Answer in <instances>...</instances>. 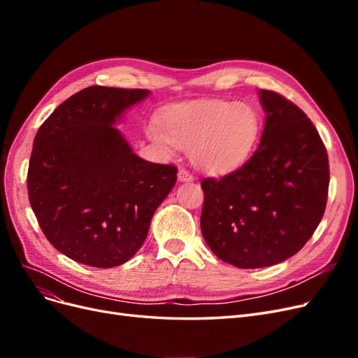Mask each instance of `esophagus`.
I'll use <instances>...</instances> for the list:
<instances>
[{
	"mask_svg": "<svg viewBox=\"0 0 358 358\" xmlns=\"http://www.w3.org/2000/svg\"><path fill=\"white\" fill-rule=\"evenodd\" d=\"M178 180H179V182H192L194 178H192V175H191L189 171L180 169V170L178 171Z\"/></svg>",
	"mask_w": 358,
	"mask_h": 358,
	"instance_id": "1",
	"label": "esophagus"
}]
</instances>
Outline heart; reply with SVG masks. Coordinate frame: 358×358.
<instances>
[{
  "mask_svg": "<svg viewBox=\"0 0 358 358\" xmlns=\"http://www.w3.org/2000/svg\"><path fill=\"white\" fill-rule=\"evenodd\" d=\"M262 128L259 113L245 101L200 100L171 107L150 125L149 136L164 148L191 149V161L208 175H227L251 155Z\"/></svg>",
  "mask_w": 358,
  "mask_h": 358,
  "instance_id": "b5f03b06",
  "label": "heart"
}]
</instances>
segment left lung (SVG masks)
<instances>
[{
	"mask_svg": "<svg viewBox=\"0 0 358 358\" xmlns=\"http://www.w3.org/2000/svg\"><path fill=\"white\" fill-rule=\"evenodd\" d=\"M266 119L258 149L216 180H201V233L239 268L285 262L310 239L326 210L329 157L310 119L273 91L258 90Z\"/></svg>",
	"mask_w": 358,
	"mask_h": 358,
	"instance_id": "1",
	"label": "left lung"
}]
</instances>
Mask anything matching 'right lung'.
I'll use <instances>...</instances> for the list:
<instances>
[{"mask_svg":"<svg viewBox=\"0 0 358 358\" xmlns=\"http://www.w3.org/2000/svg\"><path fill=\"white\" fill-rule=\"evenodd\" d=\"M148 90L90 86L46 119L32 145L28 197L46 239L74 262L110 268L142 248L178 169L145 161L115 127Z\"/></svg>","mask_w":358,"mask_h":358,"instance_id":"add662e5","label":"right lung"}]
</instances>
